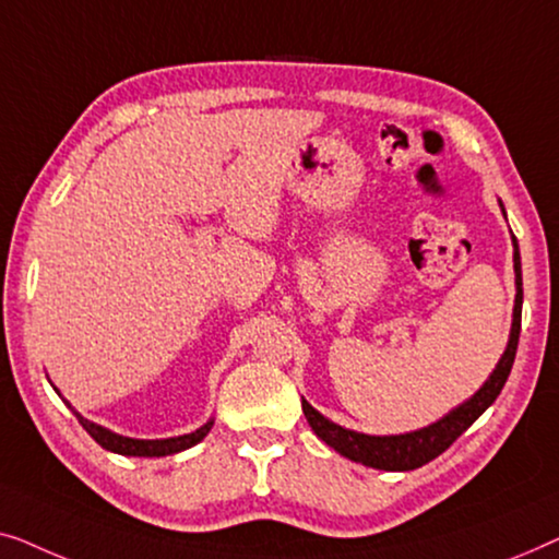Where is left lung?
I'll list each match as a JSON object with an SVG mask.
<instances>
[{
    "label": "left lung",
    "instance_id": "1",
    "mask_svg": "<svg viewBox=\"0 0 559 559\" xmlns=\"http://www.w3.org/2000/svg\"><path fill=\"white\" fill-rule=\"evenodd\" d=\"M501 204V202H499ZM504 212V204H501ZM507 217V212H504ZM514 246V311H512V329H509V342L504 355L499 357L493 372L486 377V382L478 388L468 400H463L461 405H455L453 411H448L443 418L430 423L426 428L411 430V433H397V436H367L359 430L344 428L340 423L329 420L321 415L317 407H311L301 397V407L306 420L313 433H317L329 448H334L336 453L344 459L361 463V466L380 468V471H413L426 466L428 461L438 459L448 445L459 438L463 430L471 428L478 415L489 407L493 400L499 397L501 388H504L509 372H512L514 357H516V344H519V329H522V258H519L516 238L512 235Z\"/></svg>",
    "mask_w": 559,
    "mask_h": 559
}]
</instances>
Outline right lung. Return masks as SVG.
I'll return each instance as SVG.
<instances>
[{"instance_id":"right-lung-1","label":"right lung","mask_w":559,"mask_h":559,"mask_svg":"<svg viewBox=\"0 0 559 559\" xmlns=\"http://www.w3.org/2000/svg\"><path fill=\"white\" fill-rule=\"evenodd\" d=\"M52 384V382H50ZM55 388V384H52ZM55 392L60 395V390L55 388ZM62 397V395H60ZM70 411L75 413V418L81 426L88 430V436L96 440L100 448H106V451L111 453H119V455H144V459H159V455H171V453H179V451H187V448L198 445L200 440L210 433V428L215 426V418H210L204 426H200L198 430H192V433H185V436H175V438H156V440H144V438H126L114 433V430H108L104 426H98V423H93L88 418H83L81 413L75 411L73 405L68 403Z\"/></svg>"}]
</instances>
